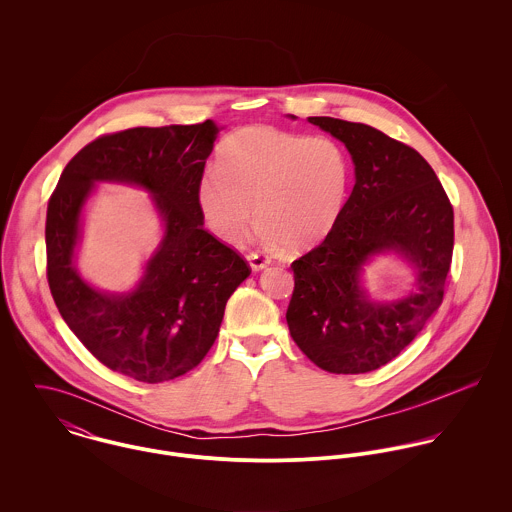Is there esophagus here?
Returning <instances> with one entry per match:
<instances>
[{
  "instance_id": "34e87169",
  "label": "esophagus",
  "mask_w": 512,
  "mask_h": 512,
  "mask_svg": "<svg viewBox=\"0 0 512 512\" xmlns=\"http://www.w3.org/2000/svg\"><path fill=\"white\" fill-rule=\"evenodd\" d=\"M248 262H250V266H252L254 272H260V270H264V268L270 264V258L264 256V254H260V252H250V254H248Z\"/></svg>"
}]
</instances>
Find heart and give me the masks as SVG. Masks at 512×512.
<instances>
[{"mask_svg": "<svg viewBox=\"0 0 512 512\" xmlns=\"http://www.w3.org/2000/svg\"><path fill=\"white\" fill-rule=\"evenodd\" d=\"M217 165L201 175L197 203L209 230L230 246L248 236L256 211L268 246L309 248L345 203L347 157L327 136L250 126L220 144Z\"/></svg>", "mask_w": 512, "mask_h": 512, "instance_id": "b5f03b06", "label": "heart"}]
</instances>
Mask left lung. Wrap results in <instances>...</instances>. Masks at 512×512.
Here are the masks:
<instances>
[{
  "mask_svg": "<svg viewBox=\"0 0 512 512\" xmlns=\"http://www.w3.org/2000/svg\"><path fill=\"white\" fill-rule=\"evenodd\" d=\"M309 122L347 146L357 181L325 240L293 262L286 319L311 363L335 374L370 372L398 357L438 311L453 254V207L414 147L366 124L327 116ZM388 249L417 266L419 284L400 302L376 304L360 288V272Z\"/></svg>",
  "mask_w": 512,
  "mask_h": 512,
  "instance_id": "obj_1",
  "label": "left lung"
}]
</instances>
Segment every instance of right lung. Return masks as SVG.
Instances as JSON below:
<instances>
[{
    "instance_id": "obj_1",
    "label": "right lung",
    "mask_w": 512,
    "mask_h": 512,
    "mask_svg": "<svg viewBox=\"0 0 512 512\" xmlns=\"http://www.w3.org/2000/svg\"><path fill=\"white\" fill-rule=\"evenodd\" d=\"M217 134L211 120L104 134L67 163L47 205V282L59 313L102 365L140 382H165L199 365L228 297L252 272L203 228L197 183ZM98 180L146 188L164 217L160 250L132 294L98 293L73 270L81 205Z\"/></svg>"
}]
</instances>
